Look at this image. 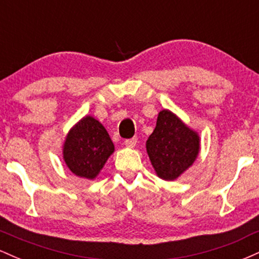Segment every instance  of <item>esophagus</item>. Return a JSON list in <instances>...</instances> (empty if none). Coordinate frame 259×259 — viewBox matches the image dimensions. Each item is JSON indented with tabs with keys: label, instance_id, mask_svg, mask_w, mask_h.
<instances>
[{
	"label": "esophagus",
	"instance_id": "esophagus-1",
	"mask_svg": "<svg viewBox=\"0 0 259 259\" xmlns=\"http://www.w3.org/2000/svg\"><path fill=\"white\" fill-rule=\"evenodd\" d=\"M136 142H138V138H132V139H126L125 141H124V145H125L126 147H135Z\"/></svg>",
	"mask_w": 259,
	"mask_h": 259
}]
</instances>
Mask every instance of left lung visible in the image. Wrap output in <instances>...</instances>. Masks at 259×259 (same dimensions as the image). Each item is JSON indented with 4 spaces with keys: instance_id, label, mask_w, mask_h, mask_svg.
Listing matches in <instances>:
<instances>
[{
    "instance_id": "left-lung-1",
    "label": "left lung",
    "mask_w": 259,
    "mask_h": 259,
    "mask_svg": "<svg viewBox=\"0 0 259 259\" xmlns=\"http://www.w3.org/2000/svg\"><path fill=\"white\" fill-rule=\"evenodd\" d=\"M146 148L157 175L174 180L194 163L200 150V138L177 115L164 109L159 112Z\"/></svg>"
}]
</instances>
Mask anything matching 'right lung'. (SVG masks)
Instances as JSON below:
<instances>
[{"label": "right lung", "mask_w": 259, "mask_h": 259, "mask_svg": "<svg viewBox=\"0 0 259 259\" xmlns=\"http://www.w3.org/2000/svg\"><path fill=\"white\" fill-rule=\"evenodd\" d=\"M114 151L105 126L92 117H85L68 134L64 144V160L80 178L94 179Z\"/></svg>", "instance_id": "right-lung-1"}]
</instances>
